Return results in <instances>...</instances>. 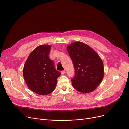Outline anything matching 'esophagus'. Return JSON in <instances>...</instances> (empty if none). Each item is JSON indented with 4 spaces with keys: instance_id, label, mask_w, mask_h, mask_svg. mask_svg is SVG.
Returning a JSON list of instances; mask_svg holds the SVG:
<instances>
[{
    "instance_id": "1",
    "label": "esophagus",
    "mask_w": 129,
    "mask_h": 129,
    "mask_svg": "<svg viewBox=\"0 0 129 129\" xmlns=\"http://www.w3.org/2000/svg\"><path fill=\"white\" fill-rule=\"evenodd\" d=\"M61 74H62V75H63V74H64L65 73V71H61Z\"/></svg>"
}]
</instances>
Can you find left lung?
I'll return each mask as SVG.
<instances>
[{
    "mask_svg": "<svg viewBox=\"0 0 129 129\" xmlns=\"http://www.w3.org/2000/svg\"><path fill=\"white\" fill-rule=\"evenodd\" d=\"M67 50L75 68V76L71 79L73 87L82 93L94 91L104 75L103 62L98 54L81 42L71 43Z\"/></svg>",
    "mask_w": 129,
    "mask_h": 129,
    "instance_id": "left-lung-1",
    "label": "left lung"
}]
</instances>
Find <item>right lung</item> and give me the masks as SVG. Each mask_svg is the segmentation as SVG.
<instances>
[{
  "instance_id": "right-lung-1",
  "label": "right lung",
  "mask_w": 129,
  "mask_h": 129,
  "mask_svg": "<svg viewBox=\"0 0 129 129\" xmlns=\"http://www.w3.org/2000/svg\"><path fill=\"white\" fill-rule=\"evenodd\" d=\"M51 46L41 45L29 55L24 64L23 77L26 85L34 92L46 95L55 89L57 78L61 75L49 58Z\"/></svg>"
}]
</instances>
